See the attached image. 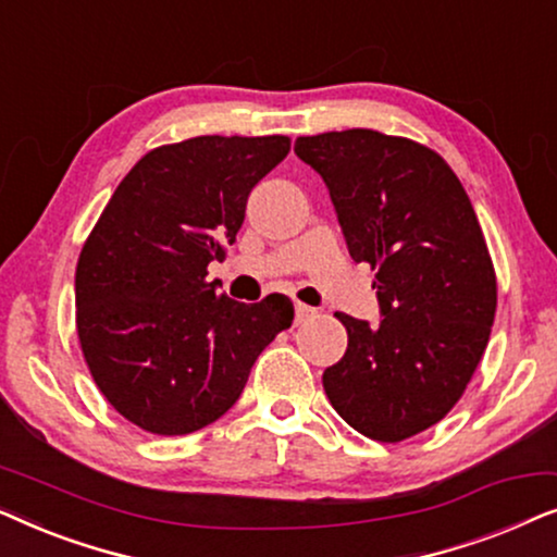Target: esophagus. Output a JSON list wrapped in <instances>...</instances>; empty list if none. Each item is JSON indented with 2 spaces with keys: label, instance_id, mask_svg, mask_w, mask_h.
Wrapping results in <instances>:
<instances>
[{
  "label": "esophagus",
  "instance_id": "1",
  "mask_svg": "<svg viewBox=\"0 0 557 557\" xmlns=\"http://www.w3.org/2000/svg\"><path fill=\"white\" fill-rule=\"evenodd\" d=\"M294 311H296V324H301V322H309V319L317 314V309L307 307V304H296Z\"/></svg>",
  "mask_w": 557,
  "mask_h": 557
}]
</instances>
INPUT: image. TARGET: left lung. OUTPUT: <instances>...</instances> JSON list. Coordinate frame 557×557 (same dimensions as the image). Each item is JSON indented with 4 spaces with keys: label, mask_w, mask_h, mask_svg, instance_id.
<instances>
[{
    "label": "left lung",
    "mask_w": 557,
    "mask_h": 557,
    "mask_svg": "<svg viewBox=\"0 0 557 557\" xmlns=\"http://www.w3.org/2000/svg\"><path fill=\"white\" fill-rule=\"evenodd\" d=\"M322 174L349 256L375 269L380 324L334 314L347 352L324 370L332 408L362 436L395 444L456 406L482 360L497 276L451 166L423 144L372 128L299 136Z\"/></svg>",
    "instance_id": "1"
}]
</instances>
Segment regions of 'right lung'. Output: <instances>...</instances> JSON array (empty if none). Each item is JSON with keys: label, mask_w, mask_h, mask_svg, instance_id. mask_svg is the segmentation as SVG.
I'll return each instance as SVG.
<instances>
[{"label": "right lung", "mask_w": 557, "mask_h": 557, "mask_svg": "<svg viewBox=\"0 0 557 557\" xmlns=\"http://www.w3.org/2000/svg\"><path fill=\"white\" fill-rule=\"evenodd\" d=\"M292 149L288 136H195L144 154L121 180L75 269V324L106 400L157 436L218 421L258 355L294 322L271 294H218L208 263L233 246L250 189Z\"/></svg>", "instance_id": "add662e5"}]
</instances>
